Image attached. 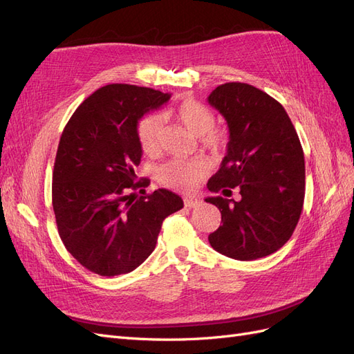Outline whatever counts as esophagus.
Instances as JSON below:
<instances>
[{
	"label": "esophagus",
	"mask_w": 354,
	"mask_h": 354,
	"mask_svg": "<svg viewBox=\"0 0 354 354\" xmlns=\"http://www.w3.org/2000/svg\"><path fill=\"white\" fill-rule=\"evenodd\" d=\"M201 205H202V201L201 199H190V198L185 199V207L186 208H198Z\"/></svg>",
	"instance_id": "obj_1"
}]
</instances>
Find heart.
Here are the masks:
<instances>
[{
  "label": "heart",
  "mask_w": 354,
  "mask_h": 354,
  "mask_svg": "<svg viewBox=\"0 0 354 354\" xmlns=\"http://www.w3.org/2000/svg\"><path fill=\"white\" fill-rule=\"evenodd\" d=\"M162 118L183 125L190 134L199 137L202 146L211 152H220L226 146V134L214 128V113L196 100L181 102L176 108L162 112ZM137 137L146 155H158L164 145L162 122L155 115L143 118L137 125ZM207 173L208 165L203 160L173 159L159 169L158 180L167 187L190 194Z\"/></svg>",
  "instance_id": "heart-1"
}]
</instances>
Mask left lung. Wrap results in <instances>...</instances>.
Masks as SVG:
<instances>
[{
  "instance_id": "left-lung-1",
  "label": "left lung",
  "mask_w": 354,
  "mask_h": 354,
  "mask_svg": "<svg viewBox=\"0 0 354 354\" xmlns=\"http://www.w3.org/2000/svg\"><path fill=\"white\" fill-rule=\"evenodd\" d=\"M208 103L226 120L229 143L207 187L230 195V189L241 190V201L205 199L220 209L223 223L208 241L230 259H261L282 248L301 216L306 183L301 143L283 106L250 84L218 85Z\"/></svg>"
}]
</instances>
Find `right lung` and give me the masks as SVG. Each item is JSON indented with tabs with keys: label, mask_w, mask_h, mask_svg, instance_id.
<instances>
[{
	"label": "right lung",
	"mask_w": 354,
	"mask_h": 354,
	"mask_svg": "<svg viewBox=\"0 0 354 354\" xmlns=\"http://www.w3.org/2000/svg\"><path fill=\"white\" fill-rule=\"evenodd\" d=\"M168 93L130 84L94 91L62 133L53 171V209L66 250L100 276L133 272L156 246L162 221L183 208L173 192L146 194L137 124L167 103ZM131 189L140 196L132 198Z\"/></svg>",
	"instance_id": "1"
}]
</instances>
